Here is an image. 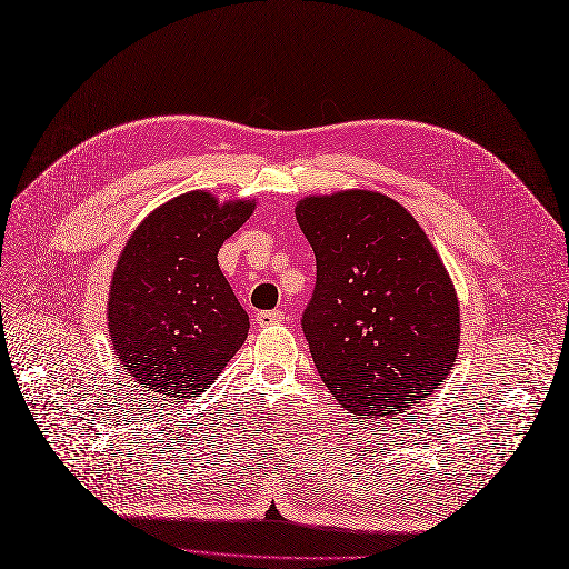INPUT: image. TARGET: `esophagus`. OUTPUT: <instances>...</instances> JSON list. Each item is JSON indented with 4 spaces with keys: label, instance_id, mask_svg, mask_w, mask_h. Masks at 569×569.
Wrapping results in <instances>:
<instances>
[{
    "label": "esophagus",
    "instance_id": "obj_1",
    "mask_svg": "<svg viewBox=\"0 0 569 569\" xmlns=\"http://www.w3.org/2000/svg\"><path fill=\"white\" fill-rule=\"evenodd\" d=\"M284 319L282 310H261L254 315V321L259 327H273V323H280Z\"/></svg>",
    "mask_w": 569,
    "mask_h": 569
}]
</instances>
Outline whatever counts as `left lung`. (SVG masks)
Instances as JSON below:
<instances>
[{
    "mask_svg": "<svg viewBox=\"0 0 569 569\" xmlns=\"http://www.w3.org/2000/svg\"><path fill=\"white\" fill-rule=\"evenodd\" d=\"M296 220L317 261L301 329L338 405L380 419L428 398L453 366L461 319L417 220L361 189L308 197Z\"/></svg>",
    "mask_w": 569,
    "mask_h": 569,
    "instance_id": "left-lung-1",
    "label": "left lung"
}]
</instances>
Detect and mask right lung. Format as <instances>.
Returning <instances> with one entry per match:
<instances>
[{"label":"right lung","mask_w":569,"mask_h":569,"mask_svg":"<svg viewBox=\"0 0 569 569\" xmlns=\"http://www.w3.org/2000/svg\"><path fill=\"white\" fill-rule=\"evenodd\" d=\"M254 210L182 194L133 231L116 266L108 329L131 380L161 398L206 391L250 331L248 312L222 276L218 252Z\"/></svg>","instance_id":"right-lung-1"}]
</instances>
